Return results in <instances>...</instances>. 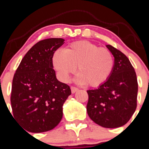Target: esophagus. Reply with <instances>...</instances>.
<instances>
[{"mask_svg":"<svg viewBox=\"0 0 149 149\" xmlns=\"http://www.w3.org/2000/svg\"><path fill=\"white\" fill-rule=\"evenodd\" d=\"M71 90H72V93H74L78 90V88L75 87V86H71Z\"/></svg>","mask_w":149,"mask_h":149,"instance_id":"1","label":"esophagus"}]
</instances>
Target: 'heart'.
<instances>
[{"label":"heart","instance_id":"b5f03b06","mask_svg":"<svg viewBox=\"0 0 149 149\" xmlns=\"http://www.w3.org/2000/svg\"><path fill=\"white\" fill-rule=\"evenodd\" d=\"M52 65L62 81L66 82L77 71V81L89 86H101L113 73L114 57L111 51L88 41H77L64 50L57 49L51 57Z\"/></svg>","mask_w":149,"mask_h":149}]
</instances>
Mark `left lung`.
Returning <instances> with one entry per match:
<instances>
[{
  "mask_svg": "<svg viewBox=\"0 0 149 149\" xmlns=\"http://www.w3.org/2000/svg\"><path fill=\"white\" fill-rule=\"evenodd\" d=\"M107 48L114 56L109 79L98 89L87 91V113L95 123L107 128L125 125L136 108L138 84L136 72L127 56L112 45Z\"/></svg>",
  "mask_w": 149,
  "mask_h": 149,
  "instance_id": "left-lung-1",
  "label": "left lung"
}]
</instances>
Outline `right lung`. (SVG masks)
<instances>
[{
	"mask_svg": "<svg viewBox=\"0 0 149 149\" xmlns=\"http://www.w3.org/2000/svg\"><path fill=\"white\" fill-rule=\"evenodd\" d=\"M64 41L51 38L38 42L14 74L10 97L13 117L29 132L51 131L63 118V105L72 92L56 79L51 57Z\"/></svg>",
	"mask_w": 149,
	"mask_h": 149,
	"instance_id": "1",
	"label": "right lung"
}]
</instances>
